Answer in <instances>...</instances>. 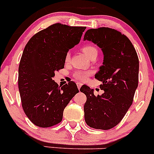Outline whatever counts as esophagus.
<instances>
[{"mask_svg":"<svg viewBox=\"0 0 154 154\" xmlns=\"http://www.w3.org/2000/svg\"><path fill=\"white\" fill-rule=\"evenodd\" d=\"M76 85H77V87H78L79 89L80 88H81L82 83H80V82H77V83H76Z\"/></svg>","mask_w":154,"mask_h":154,"instance_id":"34e87169","label":"esophagus"}]
</instances>
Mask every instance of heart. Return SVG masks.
<instances>
[{
    "mask_svg": "<svg viewBox=\"0 0 154 154\" xmlns=\"http://www.w3.org/2000/svg\"><path fill=\"white\" fill-rule=\"evenodd\" d=\"M82 51L88 58H91L92 57L97 55L98 50L96 47L92 45H85L82 47ZM70 60V54L69 52L65 55V62H69ZM91 74L90 72H82V71H76L75 72L73 76L75 79L79 81H83Z\"/></svg>",
    "mask_w": 154,
    "mask_h": 154,
    "instance_id": "b5f03b06",
    "label": "heart"
}]
</instances>
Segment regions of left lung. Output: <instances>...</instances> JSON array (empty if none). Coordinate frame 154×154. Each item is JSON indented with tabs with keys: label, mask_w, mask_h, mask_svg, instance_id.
<instances>
[{
	"label": "left lung",
	"mask_w": 154,
	"mask_h": 154,
	"mask_svg": "<svg viewBox=\"0 0 154 154\" xmlns=\"http://www.w3.org/2000/svg\"><path fill=\"white\" fill-rule=\"evenodd\" d=\"M84 40L97 45L104 55L103 65L95 75L102 82L101 96L93 89L81 87L85 94V120L88 126L98 130H109L120 123L133 103L138 86L139 58L133 44L120 31L109 28L89 29Z\"/></svg>",
	"instance_id": "1"
}]
</instances>
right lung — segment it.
Returning <instances> with one entry per match:
<instances>
[{
	"label": "right lung",
	"instance_id": "obj_1",
	"mask_svg": "<svg viewBox=\"0 0 154 154\" xmlns=\"http://www.w3.org/2000/svg\"><path fill=\"white\" fill-rule=\"evenodd\" d=\"M86 27L51 24L31 37L24 47L18 69V88L24 113L39 127L62 120L64 109L79 92L74 82L58 86L52 78L64 69L65 55L79 44Z\"/></svg>",
	"mask_w": 154,
	"mask_h": 154
}]
</instances>
